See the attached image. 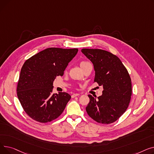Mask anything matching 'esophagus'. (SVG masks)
Returning <instances> with one entry per match:
<instances>
[{
	"mask_svg": "<svg viewBox=\"0 0 154 154\" xmlns=\"http://www.w3.org/2000/svg\"><path fill=\"white\" fill-rule=\"evenodd\" d=\"M79 95H80V94H73L72 95V98H74L75 97L79 96Z\"/></svg>",
	"mask_w": 154,
	"mask_h": 154,
	"instance_id": "obj_1",
	"label": "esophagus"
}]
</instances>
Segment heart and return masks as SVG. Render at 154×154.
<instances>
[{
    "mask_svg": "<svg viewBox=\"0 0 154 154\" xmlns=\"http://www.w3.org/2000/svg\"><path fill=\"white\" fill-rule=\"evenodd\" d=\"M87 62H82L81 63H80V65H81V64H82V63H86Z\"/></svg>",
    "mask_w": 154,
    "mask_h": 154,
    "instance_id": "1",
    "label": "heart"
}]
</instances>
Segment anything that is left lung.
Returning <instances> with one entry per match:
<instances>
[{
  "label": "left lung",
  "instance_id": "obj_1",
  "mask_svg": "<svg viewBox=\"0 0 154 154\" xmlns=\"http://www.w3.org/2000/svg\"><path fill=\"white\" fill-rule=\"evenodd\" d=\"M81 52L93 63L94 82L102 86V95H88V115L96 122L111 124L127 110L132 95L131 79L122 62L112 53L102 49L82 48Z\"/></svg>",
  "mask_w": 154,
  "mask_h": 154
}]
</instances>
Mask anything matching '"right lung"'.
Returning <instances> with one entry per match:
<instances>
[{"label":"right lung","mask_w":154,"mask_h":154,"mask_svg":"<svg viewBox=\"0 0 154 154\" xmlns=\"http://www.w3.org/2000/svg\"><path fill=\"white\" fill-rule=\"evenodd\" d=\"M77 48L51 47L27 59L20 70L17 84L18 99L27 114L45 123L59 117L71 96L66 92L52 94L53 82L62 76Z\"/></svg>","instance_id":"1"}]
</instances>
